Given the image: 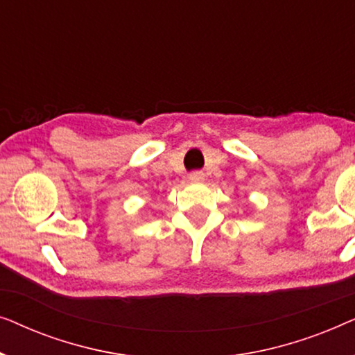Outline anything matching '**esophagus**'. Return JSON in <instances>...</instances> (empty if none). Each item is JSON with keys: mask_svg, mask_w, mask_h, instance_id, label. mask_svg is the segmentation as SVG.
<instances>
[{"mask_svg": "<svg viewBox=\"0 0 355 355\" xmlns=\"http://www.w3.org/2000/svg\"><path fill=\"white\" fill-rule=\"evenodd\" d=\"M189 179H191L192 182H202V181H205V174H203L202 171H193V173H191Z\"/></svg>", "mask_w": 355, "mask_h": 355, "instance_id": "esophagus-1", "label": "esophagus"}]
</instances>
